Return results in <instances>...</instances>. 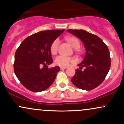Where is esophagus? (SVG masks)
I'll list each match as a JSON object with an SVG mask.
<instances>
[{
  "label": "esophagus",
  "instance_id": "esophagus-1",
  "mask_svg": "<svg viewBox=\"0 0 124 124\" xmlns=\"http://www.w3.org/2000/svg\"><path fill=\"white\" fill-rule=\"evenodd\" d=\"M66 67H60V69L61 70H63V69H66Z\"/></svg>",
  "mask_w": 124,
  "mask_h": 124
}]
</instances>
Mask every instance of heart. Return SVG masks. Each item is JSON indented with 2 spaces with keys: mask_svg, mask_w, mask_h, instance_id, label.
I'll list each match as a JSON object with an SVG mask.
<instances>
[{
  "mask_svg": "<svg viewBox=\"0 0 124 124\" xmlns=\"http://www.w3.org/2000/svg\"><path fill=\"white\" fill-rule=\"evenodd\" d=\"M66 41L70 44L71 46L75 49H78L80 46V43L79 39L75 37H68L66 38ZM59 45V40L58 39H55L50 46V51L52 54H55L57 52L58 46ZM75 59L73 58L63 56V55H59L56 56L55 59V63L56 65L61 67H66L70 63H73Z\"/></svg>",
  "mask_w": 124,
  "mask_h": 124,
  "instance_id": "heart-1",
  "label": "heart"
}]
</instances>
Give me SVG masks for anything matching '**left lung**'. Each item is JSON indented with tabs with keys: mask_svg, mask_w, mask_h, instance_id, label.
Here are the masks:
<instances>
[{
	"mask_svg": "<svg viewBox=\"0 0 124 124\" xmlns=\"http://www.w3.org/2000/svg\"><path fill=\"white\" fill-rule=\"evenodd\" d=\"M82 40L86 54L80 66L77 69L72 83L79 89L92 90L103 82L111 66L109 51L104 42L97 35L83 30H67ZM84 67L83 70L82 69Z\"/></svg>",
	"mask_w": 124,
	"mask_h": 124,
	"instance_id": "1",
	"label": "left lung"
}]
</instances>
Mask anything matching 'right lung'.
<instances>
[{
    "label": "right lung",
    "mask_w": 124,
    "mask_h": 124,
    "mask_svg": "<svg viewBox=\"0 0 124 124\" xmlns=\"http://www.w3.org/2000/svg\"><path fill=\"white\" fill-rule=\"evenodd\" d=\"M64 30L39 31L21 42L15 56L14 71L20 83L33 92L48 89L54 83L59 66L48 68L53 62L50 46Z\"/></svg>",
    "instance_id": "right-lung-1"
}]
</instances>
